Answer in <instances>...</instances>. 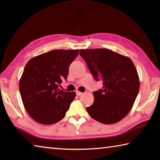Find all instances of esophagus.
Instances as JSON below:
<instances>
[{"mask_svg": "<svg viewBox=\"0 0 160 160\" xmlns=\"http://www.w3.org/2000/svg\"><path fill=\"white\" fill-rule=\"evenodd\" d=\"M76 93H77V95L78 96L82 95L83 93L82 92H80V91H76Z\"/></svg>", "mask_w": 160, "mask_h": 160, "instance_id": "obj_1", "label": "esophagus"}]
</instances>
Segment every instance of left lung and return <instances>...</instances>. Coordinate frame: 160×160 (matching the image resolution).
<instances>
[{
  "label": "left lung",
  "instance_id": "1",
  "mask_svg": "<svg viewBox=\"0 0 160 160\" xmlns=\"http://www.w3.org/2000/svg\"><path fill=\"white\" fill-rule=\"evenodd\" d=\"M88 69L103 88L93 93L94 101L86 108L94 120L103 124L119 122L127 116L140 89V79L132 60L108 49H80Z\"/></svg>",
  "mask_w": 160,
  "mask_h": 160
}]
</instances>
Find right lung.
<instances>
[{
    "label": "right lung",
    "mask_w": 160,
    "mask_h": 160,
    "mask_svg": "<svg viewBox=\"0 0 160 160\" xmlns=\"http://www.w3.org/2000/svg\"><path fill=\"white\" fill-rule=\"evenodd\" d=\"M78 49H54L29 60L19 89L24 107L32 118L43 125L56 123L65 116L75 92L60 90Z\"/></svg>",
    "instance_id": "add662e5"
}]
</instances>
